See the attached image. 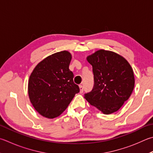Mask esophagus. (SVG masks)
Masks as SVG:
<instances>
[{
	"mask_svg": "<svg viewBox=\"0 0 153 153\" xmlns=\"http://www.w3.org/2000/svg\"><path fill=\"white\" fill-rule=\"evenodd\" d=\"M79 87L80 90V93H83V91H84V87L82 85H79Z\"/></svg>",
	"mask_w": 153,
	"mask_h": 153,
	"instance_id": "1",
	"label": "esophagus"
}]
</instances>
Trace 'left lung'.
<instances>
[{
  "label": "left lung",
  "mask_w": 153,
  "mask_h": 153,
  "mask_svg": "<svg viewBox=\"0 0 153 153\" xmlns=\"http://www.w3.org/2000/svg\"><path fill=\"white\" fill-rule=\"evenodd\" d=\"M87 60L92 66L94 84L84 98L105 114L116 112L130 98L134 87L131 66L121 55L104 49L89 55Z\"/></svg>",
  "instance_id": "1"
}]
</instances>
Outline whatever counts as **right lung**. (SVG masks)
Wrapping results in <instances>:
<instances>
[{"label":"right lung","instance_id":"1","mask_svg":"<svg viewBox=\"0 0 153 153\" xmlns=\"http://www.w3.org/2000/svg\"><path fill=\"white\" fill-rule=\"evenodd\" d=\"M71 55L67 51L55 53L39 63L29 77L28 93L33 107L48 118L59 116L68 108L79 86L74 84L69 69Z\"/></svg>","mask_w":153,"mask_h":153}]
</instances>
